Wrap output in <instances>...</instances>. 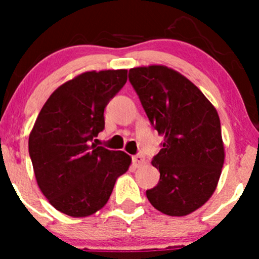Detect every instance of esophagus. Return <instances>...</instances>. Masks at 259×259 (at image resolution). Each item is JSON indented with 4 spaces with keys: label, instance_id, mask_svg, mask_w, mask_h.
Instances as JSON below:
<instances>
[{
    "label": "esophagus",
    "instance_id": "1",
    "mask_svg": "<svg viewBox=\"0 0 259 259\" xmlns=\"http://www.w3.org/2000/svg\"><path fill=\"white\" fill-rule=\"evenodd\" d=\"M144 163H145V158L142 155V154H137V155L133 156V164H134L135 166H140Z\"/></svg>",
    "mask_w": 259,
    "mask_h": 259
}]
</instances>
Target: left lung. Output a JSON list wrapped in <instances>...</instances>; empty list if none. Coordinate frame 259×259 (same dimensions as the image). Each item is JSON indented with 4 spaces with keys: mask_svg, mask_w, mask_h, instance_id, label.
<instances>
[{
    "mask_svg": "<svg viewBox=\"0 0 259 259\" xmlns=\"http://www.w3.org/2000/svg\"><path fill=\"white\" fill-rule=\"evenodd\" d=\"M151 126L164 137L151 160L160 179L146 197L168 215H187L211 197L224 163L219 116L202 91L174 70L153 65L129 70Z\"/></svg>",
    "mask_w": 259,
    "mask_h": 259,
    "instance_id": "8db88e82",
    "label": "left lung"
}]
</instances>
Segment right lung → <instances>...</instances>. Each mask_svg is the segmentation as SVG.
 <instances>
[{"label": "right lung", "instance_id": "right-lung-1", "mask_svg": "<svg viewBox=\"0 0 259 259\" xmlns=\"http://www.w3.org/2000/svg\"><path fill=\"white\" fill-rule=\"evenodd\" d=\"M126 70L89 71L51 94L28 138L36 180L54 208L88 217L104 207L132 158L93 143L104 110L126 82Z\"/></svg>", "mask_w": 259, "mask_h": 259}]
</instances>
